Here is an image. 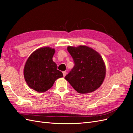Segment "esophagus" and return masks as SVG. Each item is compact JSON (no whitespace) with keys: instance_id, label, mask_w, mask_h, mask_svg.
I'll return each instance as SVG.
<instances>
[{"instance_id":"34e87169","label":"esophagus","mask_w":133,"mask_h":133,"mask_svg":"<svg viewBox=\"0 0 133 133\" xmlns=\"http://www.w3.org/2000/svg\"><path fill=\"white\" fill-rule=\"evenodd\" d=\"M63 74L64 76H65V75H66V71H63Z\"/></svg>"}]
</instances>
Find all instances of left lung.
Returning a JSON list of instances; mask_svg holds the SVG:
<instances>
[{
	"instance_id": "1",
	"label": "left lung",
	"mask_w": 133,
	"mask_h": 133,
	"mask_svg": "<svg viewBox=\"0 0 133 133\" xmlns=\"http://www.w3.org/2000/svg\"><path fill=\"white\" fill-rule=\"evenodd\" d=\"M74 66L65 79L80 94L89 93L101 86L106 74L105 63L97 51L85 45L69 46Z\"/></svg>"
}]
</instances>
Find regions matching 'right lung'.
I'll return each instance as SVG.
<instances>
[{"instance_id":"obj_1","label":"right lung","mask_w":133,"mask_h":133,"mask_svg":"<svg viewBox=\"0 0 133 133\" xmlns=\"http://www.w3.org/2000/svg\"><path fill=\"white\" fill-rule=\"evenodd\" d=\"M55 49L43 47L35 50L27 59L24 68V76L29 88L39 92L47 91L56 80L63 77L53 61Z\"/></svg>"}]
</instances>
